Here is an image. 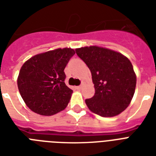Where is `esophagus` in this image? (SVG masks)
Wrapping results in <instances>:
<instances>
[{"label": "esophagus", "mask_w": 156, "mask_h": 156, "mask_svg": "<svg viewBox=\"0 0 156 156\" xmlns=\"http://www.w3.org/2000/svg\"><path fill=\"white\" fill-rule=\"evenodd\" d=\"M82 87H83L82 86H78V87H76V89H77V90H81Z\"/></svg>", "instance_id": "esophagus-1"}]
</instances>
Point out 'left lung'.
<instances>
[{"instance_id":"1","label":"left lung","mask_w":156,"mask_h":156,"mask_svg":"<svg viewBox=\"0 0 156 156\" xmlns=\"http://www.w3.org/2000/svg\"><path fill=\"white\" fill-rule=\"evenodd\" d=\"M75 51L92 76L95 95L85 100L88 108L104 117L121 113L135 92L137 78L130 61L121 52L99 46H86Z\"/></svg>"}]
</instances>
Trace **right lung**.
<instances>
[{"label":"right lung","instance_id":"1","mask_svg":"<svg viewBox=\"0 0 156 156\" xmlns=\"http://www.w3.org/2000/svg\"><path fill=\"white\" fill-rule=\"evenodd\" d=\"M75 51L56 48L36 54L21 67L18 87L26 105L42 116H52L66 108L73 90L65 83L64 69Z\"/></svg>","mask_w":156,"mask_h":156}]
</instances>
